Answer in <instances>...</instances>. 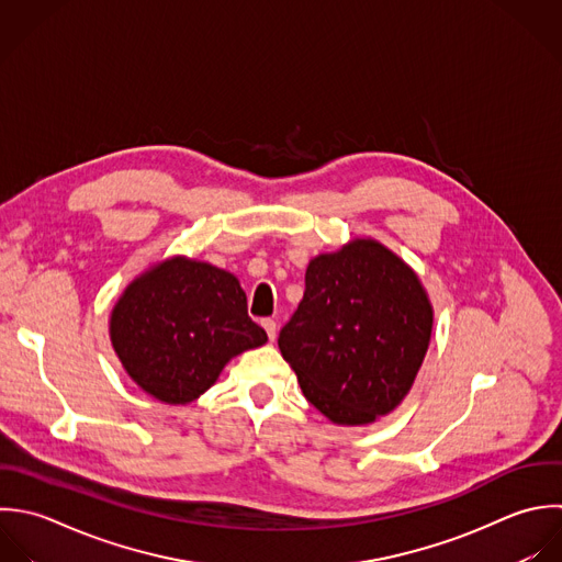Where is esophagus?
<instances>
[{
    "mask_svg": "<svg viewBox=\"0 0 562 562\" xmlns=\"http://www.w3.org/2000/svg\"><path fill=\"white\" fill-rule=\"evenodd\" d=\"M262 328L267 330V337L269 341H276V335H278V324L273 319H262Z\"/></svg>",
    "mask_w": 562,
    "mask_h": 562,
    "instance_id": "1",
    "label": "esophagus"
}]
</instances>
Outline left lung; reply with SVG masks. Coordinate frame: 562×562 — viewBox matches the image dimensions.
<instances>
[{"label": "left lung", "instance_id": "8db88e82", "mask_svg": "<svg viewBox=\"0 0 562 562\" xmlns=\"http://www.w3.org/2000/svg\"><path fill=\"white\" fill-rule=\"evenodd\" d=\"M434 306L418 273L374 238L308 262L304 297L278 346L302 394L330 423L372 425L409 394Z\"/></svg>", "mask_w": 562, "mask_h": 562}]
</instances>
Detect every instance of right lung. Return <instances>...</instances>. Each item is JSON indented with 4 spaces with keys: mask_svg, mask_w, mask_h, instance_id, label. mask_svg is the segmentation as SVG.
Returning <instances> with one entry per match:
<instances>
[{
    "mask_svg": "<svg viewBox=\"0 0 562 562\" xmlns=\"http://www.w3.org/2000/svg\"><path fill=\"white\" fill-rule=\"evenodd\" d=\"M109 337L131 381L166 405L196 401L234 357L267 344L238 278L188 256L159 260L126 284Z\"/></svg>",
    "mask_w": 562,
    "mask_h": 562,
    "instance_id": "1",
    "label": "right lung"
}]
</instances>
